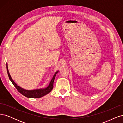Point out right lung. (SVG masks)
Listing matches in <instances>:
<instances>
[{
    "label": "right lung",
    "instance_id": "obj_1",
    "mask_svg": "<svg viewBox=\"0 0 123 123\" xmlns=\"http://www.w3.org/2000/svg\"><path fill=\"white\" fill-rule=\"evenodd\" d=\"M6 70H7V72H8V76L9 77V79L11 80V82L12 83L13 85L15 87L18 91L21 94L25 96V97L28 98H42L43 96L47 95V94L49 93L51 91L53 88V83L54 80L55 78L56 75L58 73V71H57L53 75L52 79H51V80L50 83H49L48 86L46 88H41V89H34V90H25V89H23V88L20 87L19 86H18L14 82V81L13 80V79L11 77L9 70H8V64L6 63Z\"/></svg>",
    "mask_w": 123,
    "mask_h": 123
}]
</instances>
